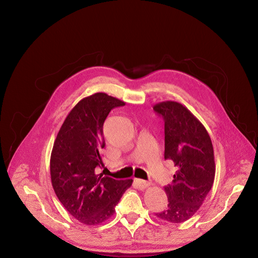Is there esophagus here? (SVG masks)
I'll return each instance as SVG.
<instances>
[{
	"instance_id": "34e87169",
	"label": "esophagus",
	"mask_w": 258,
	"mask_h": 258,
	"mask_svg": "<svg viewBox=\"0 0 258 258\" xmlns=\"http://www.w3.org/2000/svg\"><path fill=\"white\" fill-rule=\"evenodd\" d=\"M136 183L138 184V186H139L140 188H145V187H148V186L151 184V182H149V181H146V180H142V179H136Z\"/></svg>"
}]
</instances>
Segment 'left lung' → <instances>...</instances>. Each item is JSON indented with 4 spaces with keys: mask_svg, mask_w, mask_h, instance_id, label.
Wrapping results in <instances>:
<instances>
[{
    "mask_svg": "<svg viewBox=\"0 0 258 258\" xmlns=\"http://www.w3.org/2000/svg\"><path fill=\"white\" fill-rule=\"evenodd\" d=\"M153 110L165 122V160L177 167L172 183L164 187L168 207L156 216L182 223L199 210L213 186L216 165L212 140L203 124L179 102L163 101Z\"/></svg>",
    "mask_w": 258,
    "mask_h": 258,
    "instance_id": "1",
    "label": "left lung"
}]
</instances>
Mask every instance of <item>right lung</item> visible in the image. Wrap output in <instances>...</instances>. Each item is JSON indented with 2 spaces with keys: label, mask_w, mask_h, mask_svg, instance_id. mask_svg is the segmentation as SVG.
I'll return each instance as SVG.
<instances>
[{
  "label": "right lung",
  "mask_w": 258,
  "mask_h": 258,
  "mask_svg": "<svg viewBox=\"0 0 258 258\" xmlns=\"http://www.w3.org/2000/svg\"><path fill=\"white\" fill-rule=\"evenodd\" d=\"M124 101L106 93L80 100L65 118L50 154V179L65 210L86 225H97L115 213V207L133 179L118 180L96 174L102 164L104 122L112 109Z\"/></svg>",
  "instance_id": "add662e5"
}]
</instances>
